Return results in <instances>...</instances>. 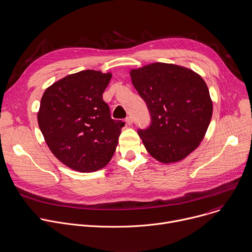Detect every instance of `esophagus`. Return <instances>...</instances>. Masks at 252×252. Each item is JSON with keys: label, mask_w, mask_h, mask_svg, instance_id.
<instances>
[{"label": "esophagus", "mask_w": 252, "mask_h": 252, "mask_svg": "<svg viewBox=\"0 0 252 252\" xmlns=\"http://www.w3.org/2000/svg\"><path fill=\"white\" fill-rule=\"evenodd\" d=\"M125 121H126V123H127L128 125H132V123H133V118H132L131 116H128V117H126Z\"/></svg>", "instance_id": "1"}]
</instances>
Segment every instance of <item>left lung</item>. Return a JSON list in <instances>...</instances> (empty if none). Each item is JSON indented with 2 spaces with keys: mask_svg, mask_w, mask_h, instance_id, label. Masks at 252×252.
Returning a JSON list of instances; mask_svg holds the SVG:
<instances>
[{
  "mask_svg": "<svg viewBox=\"0 0 252 252\" xmlns=\"http://www.w3.org/2000/svg\"><path fill=\"white\" fill-rule=\"evenodd\" d=\"M151 124L138 134L149 154L169 164L183 160L204 139L213 115L205 80L191 69L164 63L130 71Z\"/></svg>",
  "mask_w": 252,
  "mask_h": 252,
  "instance_id": "1",
  "label": "left lung"
}]
</instances>
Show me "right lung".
Segmentation results:
<instances>
[{"mask_svg": "<svg viewBox=\"0 0 252 252\" xmlns=\"http://www.w3.org/2000/svg\"><path fill=\"white\" fill-rule=\"evenodd\" d=\"M111 73L82 70L69 74L45 89L37 122L53 154L67 167L95 172L111 160L121 128L113 120L102 94Z\"/></svg>", "mask_w": 252, "mask_h": 252, "instance_id": "obj_1", "label": "right lung"}]
</instances>
